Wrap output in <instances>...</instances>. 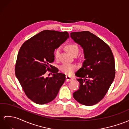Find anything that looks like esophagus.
I'll list each match as a JSON object with an SVG mask.
<instances>
[{
  "instance_id": "34e87169",
  "label": "esophagus",
  "mask_w": 129,
  "mask_h": 129,
  "mask_svg": "<svg viewBox=\"0 0 129 129\" xmlns=\"http://www.w3.org/2000/svg\"><path fill=\"white\" fill-rule=\"evenodd\" d=\"M66 79L67 81H70L73 80V78L69 76V75H66Z\"/></svg>"
}]
</instances>
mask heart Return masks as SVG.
Returning <instances> with one entry per match:
<instances>
[{
	"label": "heart",
	"instance_id": "1",
	"mask_svg": "<svg viewBox=\"0 0 129 129\" xmlns=\"http://www.w3.org/2000/svg\"><path fill=\"white\" fill-rule=\"evenodd\" d=\"M66 48L68 52L72 55H74V54L78 55V52H79V48H78L77 45L73 43H71L67 45ZM59 53H60V48H57V49H56L54 51V56L55 58L57 59L58 58ZM77 66L76 65L70 63H64L59 67V69L63 73L68 75L72 74L75 70H77Z\"/></svg>",
	"mask_w": 129,
	"mask_h": 129
}]
</instances>
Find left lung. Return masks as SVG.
Wrapping results in <instances>:
<instances>
[{
	"label": "left lung",
	"instance_id": "1",
	"mask_svg": "<svg viewBox=\"0 0 129 129\" xmlns=\"http://www.w3.org/2000/svg\"><path fill=\"white\" fill-rule=\"evenodd\" d=\"M70 36L83 49L85 58L75 73L80 86L73 97L80 104L94 105L102 100L114 80L113 55L105 42L89 31L72 32Z\"/></svg>",
	"mask_w": 129,
	"mask_h": 129
}]
</instances>
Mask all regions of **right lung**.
Masks as SVG:
<instances>
[{"label": "right lung", "mask_w": 129, "mask_h": 129, "mask_svg": "<svg viewBox=\"0 0 129 129\" xmlns=\"http://www.w3.org/2000/svg\"><path fill=\"white\" fill-rule=\"evenodd\" d=\"M68 38L67 32L44 30L26 41L18 51L16 76L26 96L37 104L54 100L64 82L65 75L50 64L54 61L55 50ZM47 70L54 73L52 77H45Z\"/></svg>", "instance_id": "1"}]
</instances>
